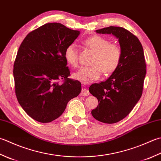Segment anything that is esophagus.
I'll list each match as a JSON object with an SVG mask.
<instances>
[{
	"label": "esophagus",
	"instance_id": "obj_1",
	"mask_svg": "<svg viewBox=\"0 0 161 161\" xmlns=\"http://www.w3.org/2000/svg\"><path fill=\"white\" fill-rule=\"evenodd\" d=\"M90 94L89 90H87L86 89H81V91L80 93V96H88Z\"/></svg>",
	"mask_w": 161,
	"mask_h": 161
}]
</instances>
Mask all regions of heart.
<instances>
[{
    "label": "heart",
    "instance_id": "1",
    "mask_svg": "<svg viewBox=\"0 0 161 161\" xmlns=\"http://www.w3.org/2000/svg\"><path fill=\"white\" fill-rule=\"evenodd\" d=\"M86 47L95 52L91 61L93 65L81 67L72 75L74 79L84 84H89L101 76L103 71L106 75L114 72L121 63V47L100 36H93L84 41ZM64 58L68 64L76 68L78 65V52L76 45L70 44L64 51Z\"/></svg>",
    "mask_w": 161,
    "mask_h": 161
}]
</instances>
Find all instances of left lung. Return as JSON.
<instances>
[{
  "label": "left lung",
  "instance_id": "1",
  "mask_svg": "<svg viewBox=\"0 0 161 161\" xmlns=\"http://www.w3.org/2000/svg\"><path fill=\"white\" fill-rule=\"evenodd\" d=\"M96 33L117 37L122 52L120 64L111 76L89 89L99 103L91 114L100 122L114 124L129 114L142 94L146 75L143 47L135 35L122 27L109 26Z\"/></svg>",
  "mask_w": 161,
  "mask_h": 161
}]
</instances>
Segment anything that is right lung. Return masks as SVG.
Segmentation results:
<instances>
[{
    "instance_id": "1",
    "label": "right lung",
    "mask_w": 161,
    "mask_h": 161,
    "mask_svg": "<svg viewBox=\"0 0 161 161\" xmlns=\"http://www.w3.org/2000/svg\"><path fill=\"white\" fill-rule=\"evenodd\" d=\"M80 33L60 23H49L31 31L21 42L14 64L15 94L34 120H55L80 93L81 83L68 78L70 72L64 58L65 48Z\"/></svg>"
}]
</instances>
